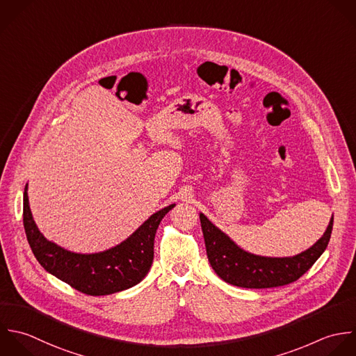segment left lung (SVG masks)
<instances>
[{
  "mask_svg": "<svg viewBox=\"0 0 356 356\" xmlns=\"http://www.w3.org/2000/svg\"><path fill=\"white\" fill-rule=\"evenodd\" d=\"M200 220L212 269L226 283L243 289H270L298 280L325 252L333 230L332 218L325 234L307 251L296 257L269 258L240 248L204 213H200Z\"/></svg>",
  "mask_w": 356,
  "mask_h": 356,
  "instance_id": "left-lung-1",
  "label": "left lung"
}]
</instances>
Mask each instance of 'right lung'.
Here are the masks:
<instances>
[{
    "label": "right lung",
    "mask_w": 356,
    "mask_h": 356,
    "mask_svg": "<svg viewBox=\"0 0 356 356\" xmlns=\"http://www.w3.org/2000/svg\"><path fill=\"white\" fill-rule=\"evenodd\" d=\"M175 204L151 215L129 238L95 254L70 252L48 241L33 220L27 184L23 193V226L38 264L51 275L87 296H109L138 284L154 259V238L163 216Z\"/></svg>",
    "instance_id": "right-lung-1"
}]
</instances>
